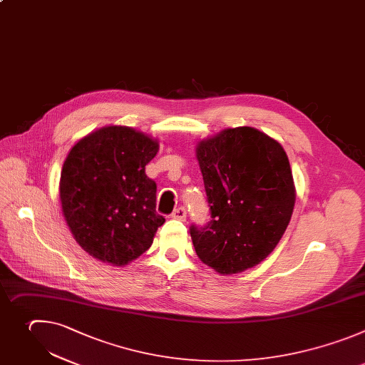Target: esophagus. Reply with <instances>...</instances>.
<instances>
[{
	"label": "esophagus",
	"instance_id": "1",
	"mask_svg": "<svg viewBox=\"0 0 365 365\" xmlns=\"http://www.w3.org/2000/svg\"><path fill=\"white\" fill-rule=\"evenodd\" d=\"M174 220H181V222H185V218H187V210L184 208V207H178L174 212H173V215H171Z\"/></svg>",
	"mask_w": 365,
	"mask_h": 365
}]
</instances>
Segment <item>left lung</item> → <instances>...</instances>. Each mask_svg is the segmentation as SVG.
Here are the masks:
<instances>
[{
	"label": "left lung",
	"mask_w": 365,
	"mask_h": 365,
	"mask_svg": "<svg viewBox=\"0 0 365 365\" xmlns=\"http://www.w3.org/2000/svg\"><path fill=\"white\" fill-rule=\"evenodd\" d=\"M211 222L191 226L200 260L220 274L242 273L277 246L292 217L297 190L282 145L252 126L198 140Z\"/></svg>",
	"instance_id": "left-lung-1"
}]
</instances>
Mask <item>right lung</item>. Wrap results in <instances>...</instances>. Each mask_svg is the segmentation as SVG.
Segmentation results:
<instances>
[{"instance_id": "1", "label": "right lung", "mask_w": 365, "mask_h": 365, "mask_svg": "<svg viewBox=\"0 0 365 365\" xmlns=\"http://www.w3.org/2000/svg\"><path fill=\"white\" fill-rule=\"evenodd\" d=\"M160 142L129 126L109 125L79 139L61 168L64 220L96 260L125 266L147 252L165 223L157 214V184L145 174Z\"/></svg>"}]
</instances>
